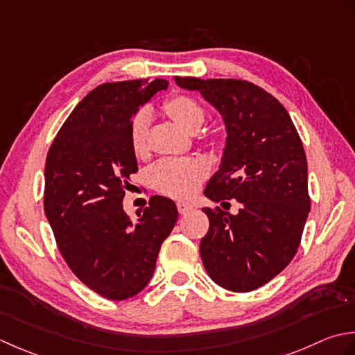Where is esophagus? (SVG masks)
Wrapping results in <instances>:
<instances>
[{"mask_svg":"<svg viewBox=\"0 0 355 355\" xmlns=\"http://www.w3.org/2000/svg\"><path fill=\"white\" fill-rule=\"evenodd\" d=\"M193 205L188 204V202H178V211L180 214H187L188 211H191Z\"/></svg>","mask_w":355,"mask_h":355,"instance_id":"1","label":"esophagus"}]
</instances>
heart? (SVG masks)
<instances>
[{"instance_id":"heart-1","label":"heart","mask_w":355,"mask_h":355,"mask_svg":"<svg viewBox=\"0 0 355 355\" xmlns=\"http://www.w3.org/2000/svg\"><path fill=\"white\" fill-rule=\"evenodd\" d=\"M162 108L180 128L188 133L198 132L205 119L204 108L200 107L196 99L187 95H176L167 99ZM148 121V112L141 110L130 124V147L137 156L147 150ZM205 175V165L199 159L167 157L159 161L148 170V182L159 193L167 194L171 198L184 199L196 193Z\"/></svg>"}]
</instances>
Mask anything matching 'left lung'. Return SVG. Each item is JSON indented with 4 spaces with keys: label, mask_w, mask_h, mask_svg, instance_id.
<instances>
[{
    "label": "left lung",
    "mask_w": 355,
    "mask_h": 355,
    "mask_svg": "<svg viewBox=\"0 0 355 355\" xmlns=\"http://www.w3.org/2000/svg\"><path fill=\"white\" fill-rule=\"evenodd\" d=\"M222 114L227 142L205 196L241 208L230 214L204 208L209 228L200 241L208 276L219 286L248 293L268 284L297 252L308 219V165L300 136L285 107L248 81L179 78Z\"/></svg>",
    "instance_id": "1"
}]
</instances>
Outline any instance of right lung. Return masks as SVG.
I'll use <instances>...</instances> for the list:
<instances>
[{"label":"right lung","mask_w":355,"mask_h":355,"mask_svg":"<svg viewBox=\"0 0 355 355\" xmlns=\"http://www.w3.org/2000/svg\"><path fill=\"white\" fill-rule=\"evenodd\" d=\"M165 79L98 85L79 103L49 148L44 211L75 276L110 300L141 293L153 277L162 242L178 220L175 202L153 196L132 220L122 208L137 171L128 130L139 105Z\"/></svg>","instance_id":"add662e5"}]
</instances>
